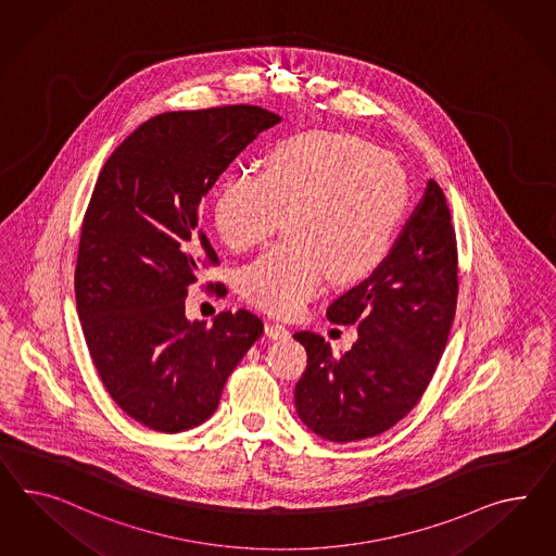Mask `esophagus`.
Returning a JSON list of instances; mask_svg holds the SVG:
<instances>
[{
	"label": "esophagus",
	"instance_id": "esophagus-1",
	"mask_svg": "<svg viewBox=\"0 0 556 556\" xmlns=\"http://www.w3.org/2000/svg\"><path fill=\"white\" fill-rule=\"evenodd\" d=\"M265 333L269 336L270 340H283V338L289 336V328L283 326V324H279V321H267Z\"/></svg>",
	"mask_w": 556,
	"mask_h": 556
}]
</instances>
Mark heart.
<instances>
[{
  "label": "heart",
  "instance_id": "b5f03b06",
  "mask_svg": "<svg viewBox=\"0 0 556 556\" xmlns=\"http://www.w3.org/2000/svg\"><path fill=\"white\" fill-rule=\"evenodd\" d=\"M406 178L391 155L361 137L301 134L277 143L258 169L223 181L212 225L235 253L265 242L287 214L286 244L240 273L244 298L293 316L324 289L370 277L405 216Z\"/></svg>",
  "mask_w": 556,
  "mask_h": 556
}]
</instances>
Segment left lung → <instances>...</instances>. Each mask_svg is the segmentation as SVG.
I'll list each match as a JSON object with an SVG mask.
<instances>
[{"label":"left lung","instance_id":"1","mask_svg":"<svg viewBox=\"0 0 556 556\" xmlns=\"http://www.w3.org/2000/svg\"><path fill=\"white\" fill-rule=\"evenodd\" d=\"M457 239L433 178L378 269L331 303L333 324H358L344 356L314 331L293 338L307 350L295 384L300 419L333 443L389 431L419 403L447 345L457 307Z\"/></svg>","mask_w":556,"mask_h":556}]
</instances>
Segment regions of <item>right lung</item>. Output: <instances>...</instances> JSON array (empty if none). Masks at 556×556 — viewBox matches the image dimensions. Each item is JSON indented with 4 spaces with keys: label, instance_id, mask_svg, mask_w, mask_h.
Here are the masks:
<instances>
[{
    "label": "right lung",
    "instance_id": "obj_1",
    "mask_svg": "<svg viewBox=\"0 0 556 556\" xmlns=\"http://www.w3.org/2000/svg\"><path fill=\"white\" fill-rule=\"evenodd\" d=\"M256 105L172 111L141 123L109 155L83 218L76 312L103 387L131 419L180 433L216 410L226 378L263 333L247 312L186 319L188 289L220 261L200 200L261 131ZM225 298V283H211Z\"/></svg>",
    "mask_w": 556,
    "mask_h": 556
}]
</instances>
